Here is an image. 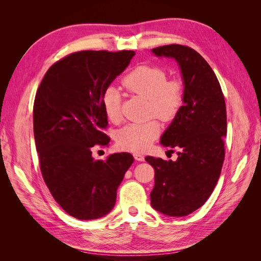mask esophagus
Masks as SVG:
<instances>
[{
  "label": "esophagus",
  "instance_id": "obj_1",
  "mask_svg": "<svg viewBox=\"0 0 261 261\" xmlns=\"http://www.w3.org/2000/svg\"><path fill=\"white\" fill-rule=\"evenodd\" d=\"M134 158H135L137 161H144L145 160V156L143 154H140V153H134Z\"/></svg>",
  "mask_w": 261,
  "mask_h": 261
}]
</instances>
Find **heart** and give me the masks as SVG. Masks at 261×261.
<instances>
[{
	"mask_svg": "<svg viewBox=\"0 0 261 261\" xmlns=\"http://www.w3.org/2000/svg\"><path fill=\"white\" fill-rule=\"evenodd\" d=\"M124 88L148 100V114L155 115L164 122L173 121L184 106V87L178 80H168L162 67L139 65L123 78ZM101 103L110 121H121V94L113 86L102 93ZM161 133L160 123L150 120L145 123H133L117 134V145L122 149L141 152L152 145Z\"/></svg>",
	"mask_w": 261,
	"mask_h": 261,
	"instance_id": "obj_1",
	"label": "heart"
}]
</instances>
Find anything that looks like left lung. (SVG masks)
I'll return each mask as SVG.
<instances>
[{
	"label": "left lung",
	"mask_w": 261,
	"mask_h": 261,
	"mask_svg": "<svg viewBox=\"0 0 261 261\" xmlns=\"http://www.w3.org/2000/svg\"><path fill=\"white\" fill-rule=\"evenodd\" d=\"M152 52L176 60L185 87L184 106L161 137L163 146L177 150V160L146 156L154 169L150 199L152 208L165 216L185 217L207 201L220 177L225 101L215 72L198 52L180 44L158 46Z\"/></svg>",
	"instance_id": "8db88e82"
}]
</instances>
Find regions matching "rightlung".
Wrapping results in <instances>:
<instances>
[{
  "mask_svg": "<svg viewBox=\"0 0 261 261\" xmlns=\"http://www.w3.org/2000/svg\"><path fill=\"white\" fill-rule=\"evenodd\" d=\"M134 51H80L55 62L39 86L34 135L44 183L69 216L94 220L112 210L116 191L134 162L128 152L94 160L109 146L102 93L128 66Z\"/></svg>",
  "mask_w": 261,
  "mask_h": 261,
  "instance_id": "obj_1",
  "label": "right lung"
}]
</instances>
